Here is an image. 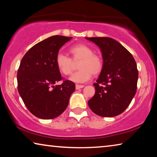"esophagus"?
I'll return each instance as SVG.
<instances>
[{
    "label": "esophagus",
    "instance_id": "34e87169",
    "mask_svg": "<svg viewBox=\"0 0 157 157\" xmlns=\"http://www.w3.org/2000/svg\"><path fill=\"white\" fill-rule=\"evenodd\" d=\"M84 86V85H81V84H76V85H75V88H76V89H82V88H83Z\"/></svg>",
    "mask_w": 157,
    "mask_h": 157
}]
</instances>
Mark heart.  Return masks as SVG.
Instances as JSON below:
<instances>
[{"label": "heart", "mask_w": 157, "mask_h": 157, "mask_svg": "<svg viewBox=\"0 0 157 157\" xmlns=\"http://www.w3.org/2000/svg\"><path fill=\"white\" fill-rule=\"evenodd\" d=\"M70 58L63 53L59 52L55 57V63L59 71L64 75L72 73L74 62L79 61L78 67L79 69L71 77V81L82 83L88 81L92 75H98L103 68L104 61L100 55L94 53L91 47L84 44H76L70 48Z\"/></svg>", "instance_id": "b5f03b06"}]
</instances>
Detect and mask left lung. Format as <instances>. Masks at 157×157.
Masks as SVG:
<instances>
[{
  "mask_svg": "<svg viewBox=\"0 0 157 157\" xmlns=\"http://www.w3.org/2000/svg\"><path fill=\"white\" fill-rule=\"evenodd\" d=\"M101 49L104 66L96 83L95 94L88 101L93 112L114 117L126 109L137 89L139 71L136 61L125 48L109 37H86Z\"/></svg>",
  "mask_w": 157,
  "mask_h": 157,
  "instance_id": "left-lung-1",
  "label": "left lung"
}]
</instances>
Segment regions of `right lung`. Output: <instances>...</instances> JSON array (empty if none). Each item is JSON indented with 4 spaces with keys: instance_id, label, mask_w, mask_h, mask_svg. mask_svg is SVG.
Instances as JSON below:
<instances>
[{
    "instance_id": "obj_1",
    "label": "right lung",
    "mask_w": 157,
    "mask_h": 157,
    "mask_svg": "<svg viewBox=\"0 0 157 157\" xmlns=\"http://www.w3.org/2000/svg\"><path fill=\"white\" fill-rule=\"evenodd\" d=\"M72 38L50 36L32 47L21 59L18 91L28 109L37 118L48 120L61 115L75 90L74 82L61 76L55 63L60 48ZM62 80V85L54 86Z\"/></svg>"
}]
</instances>
